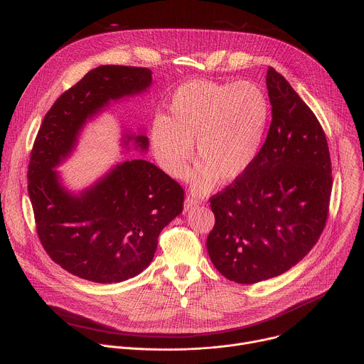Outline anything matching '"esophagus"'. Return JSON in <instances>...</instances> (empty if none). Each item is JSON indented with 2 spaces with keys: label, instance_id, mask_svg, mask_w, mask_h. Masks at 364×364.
<instances>
[{
  "label": "esophagus",
  "instance_id": "34e87169",
  "mask_svg": "<svg viewBox=\"0 0 364 364\" xmlns=\"http://www.w3.org/2000/svg\"><path fill=\"white\" fill-rule=\"evenodd\" d=\"M198 204H201V198H198V197L194 196V194H188V196L186 197V200H184V209H186V210H190L191 207L198 205Z\"/></svg>",
  "mask_w": 364,
  "mask_h": 364
}]
</instances>
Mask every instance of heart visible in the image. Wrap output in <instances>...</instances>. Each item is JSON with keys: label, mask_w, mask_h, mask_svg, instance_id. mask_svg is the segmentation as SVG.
<instances>
[{"label": "heart", "mask_w": 364, "mask_h": 364, "mask_svg": "<svg viewBox=\"0 0 364 364\" xmlns=\"http://www.w3.org/2000/svg\"><path fill=\"white\" fill-rule=\"evenodd\" d=\"M269 122V99L255 82L193 80L171 96L166 117L151 128V144L161 168L181 178L191 159L193 187L209 191L216 181L239 178L255 161Z\"/></svg>", "instance_id": "obj_1"}]
</instances>
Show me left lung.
Segmentation results:
<instances>
[{"label":"left lung","instance_id":"1","mask_svg":"<svg viewBox=\"0 0 364 364\" xmlns=\"http://www.w3.org/2000/svg\"><path fill=\"white\" fill-rule=\"evenodd\" d=\"M272 122L255 161L210 197L207 252L237 284L278 277L314 247L328 218L331 160L321 124L287 79L267 73Z\"/></svg>","mask_w":364,"mask_h":364}]
</instances>
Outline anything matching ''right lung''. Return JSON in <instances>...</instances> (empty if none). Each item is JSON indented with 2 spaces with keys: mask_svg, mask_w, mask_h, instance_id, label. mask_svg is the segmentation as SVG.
<instances>
[{
  "mask_svg": "<svg viewBox=\"0 0 364 364\" xmlns=\"http://www.w3.org/2000/svg\"><path fill=\"white\" fill-rule=\"evenodd\" d=\"M152 72L134 66H99L62 93L46 114L28 164V196L37 236L65 271L97 284L141 274L152 261L161 230L183 212L184 190L157 166L131 160L95 186L72 194L53 168L70 154L79 131L109 100L146 90ZM142 151L144 135H128Z\"/></svg>",
  "mask_w": 364,
  "mask_h": 364,
  "instance_id": "right-lung-1",
  "label": "right lung"
}]
</instances>
